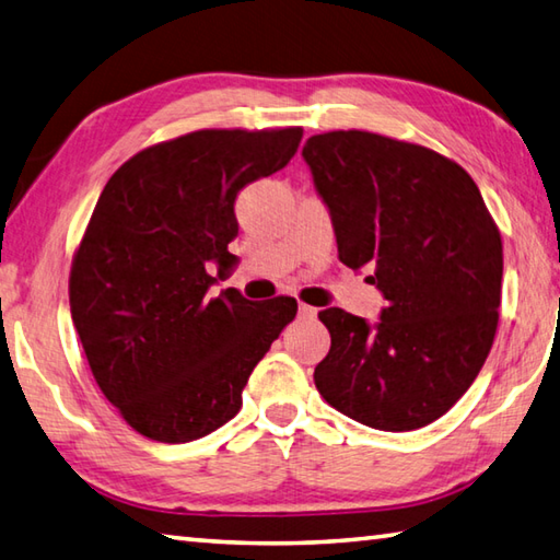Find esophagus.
Returning a JSON list of instances; mask_svg holds the SVG:
<instances>
[{
  "instance_id": "obj_1",
  "label": "esophagus",
  "mask_w": 560,
  "mask_h": 560,
  "mask_svg": "<svg viewBox=\"0 0 560 560\" xmlns=\"http://www.w3.org/2000/svg\"><path fill=\"white\" fill-rule=\"evenodd\" d=\"M315 315H317V311L313 308V305H305V303L299 305V317H303V320H313Z\"/></svg>"
}]
</instances>
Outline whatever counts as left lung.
<instances>
[{"mask_svg":"<svg viewBox=\"0 0 560 560\" xmlns=\"http://www.w3.org/2000/svg\"><path fill=\"white\" fill-rule=\"evenodd\" d=\"M303 158L330 208L337 255L374 267L386 299L369 325L317 313L330 352L315 366L320 396L383 432L440 420L483 369L498 330L502 240L470 174L430 148L369 130L308 138Z\"/></svg>","mask_w":560,"mask_h":560,"instance_id":"1","label":"left lung"}]
</instances>
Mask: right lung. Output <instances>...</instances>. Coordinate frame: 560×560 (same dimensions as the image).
Returning a JSON list of instances; mask_svg holds the SVG:
<instances>
[{
    "label": "right lung",
    "instance_id": "add662e5",
    "mask_svg": "<svg viewBox=\"0 0 560 560\" xmlns=\"http://www.w3.org/2000/svg\"><path fill=\"white\" fill-rule=\"evenodd\" d=\"M303 128H206L140 150L98 196L70 269V311L94 381L148 440H201L243 408L252 369L299 303L208 299L230 269L243 186L287 167Z\"/></svg>",
    "mask_w": 560,
    "mask_h": 560
}]
</instances>
